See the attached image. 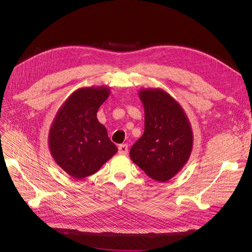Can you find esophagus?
Listing matches in <instances>:
<instances>
[{
  "instance_id": "esophagus-1",
  "label": "esophagus",
  "mask_w": 252,
  "mask_h": 252,
  "mask_svg": "<svg viewBox=\"0 0 252 252\" xmlns=\"http://www.w3.org/2000/svg\"><path fill=\"white\" fill-rule=\"evenodd\" d=\"M118 152H119V154H124V155L127 154V152H128L127 145L126 144L119 145V146H118Z\"/></svg>"
}]
</instances>
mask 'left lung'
Segmentation results:
<instances>
[{"instance_id":"obj_1","label":"left lung","mask_w":252,"mask_h":252,"mask_svg":"<svg viewBox=\"0 0 252 252\" xmlns=\"http://www.w3.org/2000/svg\"><path fill=\"white\" fill-rule=\"evenodd\" d=\"M139 96L145 109V130L129 156L151 179L166 182L189 159L192 129L180 104L166 92L141 90Z\"/></svg>"}]
</instances>
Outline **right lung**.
I'll use <instances>...</instances> for the list:
<instances>
[{
    "mask_svg": "<svg viewBox=\"0 0 252 252\" xmlns=\"http://www.w3.org/2000/svg\"><path fill=\"white\" fill-rule=\"evenodd\" d=\"M109 94L105 87L78 89L62 105L50 128L51 154L74 179L97 173L117 152L97 119V111Z\"/></svg>",
    "mask_w": 252,
    "mask_h": 252,
    "instance_id": "obj_1",
    "label": "right lung"
}]
</instances>
